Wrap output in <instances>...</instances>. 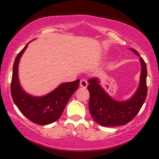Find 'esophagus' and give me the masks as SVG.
Listing matches in <instances>:
<instances>
[{
    "mask_svg": "<svg viewBox=\"0 0 159 159\" xmlns=\"http://www.w3.org/2000/svg\"><path fill=\"white\" fill-rule=\"evenodd\" d=\"M87 85H88V84H87V81L86 80H81V81H80V87H82V88H87Z\"/></svg>",
    "mask_w": 159,
    "mask_h": 159,
    "instance_id": "obj_1",
    "label": "esophagus"
}]
</instances>
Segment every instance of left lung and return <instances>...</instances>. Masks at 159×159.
I'll list each match as a JSON object with an SVG mask.
<instances>
[{
	"instance_id": "obj_1",
	"label": "left lung",
	"mask_w": 159,
	"mask_h": 159,
	"mask_svg": "<svg viewBox=\"0 0 159 159\" xmlns=\"http://www.w3.org/2000/svg\"><path fill=\"white\" fill-rule=\"evenodd\" d=\"M129 49L140 56L136 50ZM140 62L141 72L139 86L132 97L125 101H117L109 96L100 85L98 78H93L88 81L89 110L93 119L99 125L102 126L124 125L139 112L147 95V66L143 58L140 57Z\"/></svg>"
}]
</instances>
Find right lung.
<instances>
[{"label": "right lung", "mask_w": 159, "mask_h": 159, "mask_svg": "<svg viewBox=\"0 0 159 159\" xmlns=\"http://www.w3.org/2000/svg\"><path fill=\"white\" fill-rule=\"evenodd\" d=\"M28 44L18 54L14 61L11 95L14 103L27 119L39 125H48L61 117L69 99L78 88L80 80L61 84L43 96H34L27 93L20 84L18 70L20 59Z\"/></svg>", "instance_id": "right-lung-1"}]
</instances>
